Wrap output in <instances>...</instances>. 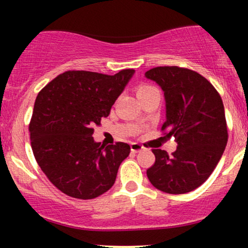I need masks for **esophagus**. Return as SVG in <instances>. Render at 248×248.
<instances>
[{"instance_id":"obj_1","label":"esophagus","mask_w":248,"mask_h":248,"mask_svg":"<svg viewBox=\"0 0 248 248\" xmlns=\"http://www.w3.org/2000/svg\"><path fill=\"white\" fill-rule=\"evenodd\" d=\"M142 149H143V147H142L141 144H139V143L130 144V150H132V153H139V152H141Z\"/></svg>"}]
</instances>
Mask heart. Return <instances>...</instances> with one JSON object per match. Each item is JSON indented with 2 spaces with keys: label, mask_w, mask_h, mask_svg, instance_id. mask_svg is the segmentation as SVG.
Instances as JSON below:
<instances>
[{
  "label": "heart",
  "mask_w": 248,
  "mask_h": 248,
  "mask_svg": "<svg viewBox=\"0 0 248 248\" xmlns=\"http://www.w3.org/2000/svg\"><path fill=\"white\" fill-rule=\"evenodd\" d=\"M153 90H155V87L150 86V85H141V86L138 88V96L146 94V93L150 92V91Z\"/></svg>",
  "instance_id": "obj_1"
}]
</instances>
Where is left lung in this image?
<instances>
[{
    "label": "left lung",
    "instance_id": "8db88e82",
    "mask_svg": "<svg viewBox=\"0 0 248 248\" xmlns=\"http://www.w3.org/2000/svg\"><path fill=\"white\" fill-rule=\"evenodd\" d=\"M147 79L164 92L168 139L175 138L177 149L171 156L153 149L155 163L147 170L156 189L172 195L192 191L210 177L227 143L223 100L203 76L177 66L147 71Z\"/></svg>",
    "mask_w": 248,
    "mask_h": 248
}]
</instances>
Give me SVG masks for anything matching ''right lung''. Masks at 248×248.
<instances>
[{
  "mask_svg": "<svg viewBox=\"0 0 248 248\" xmlns=\"http://www.w3.org/2000/svg\"><path fill=\"white\" fill-rule=\"evenodd\" d=\"M134 73L67 71L37 95L29 126L31 148L42 171L65 195L93 199L114 184L130 147L124 142L101 146L92 127L108 116Z\"/></svg>",
  "mask_w": 248,
  "mask_h": 248,
  "instance_id": "right-lung-1",
  "label": "right lung"
}]
</instances>
